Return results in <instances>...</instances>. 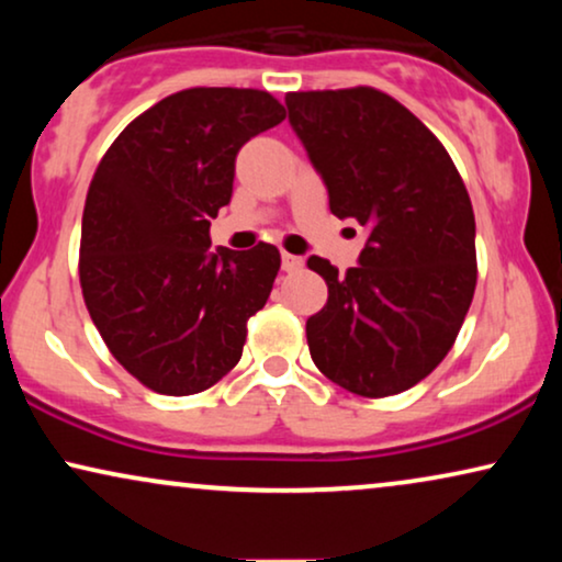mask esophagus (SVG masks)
Instances as JSON below:
<instances>
[{
	"instance_id": "34e87169",
	"label": "esophagus",
	"mask_w": 562,
	"mask_h": 562,
	"mask_svg": "<svg viewBox=\"0 0 562 562\" xmlns=\"http://www.w3.org/2000/svg\"><path fill=\"white\" fill-rule=\"evenodd\" d=\"M302 263H304V260L299 256H291V252H286V250L281 252V268H283V271H299Z\"/></svg>"
}]
</instances>
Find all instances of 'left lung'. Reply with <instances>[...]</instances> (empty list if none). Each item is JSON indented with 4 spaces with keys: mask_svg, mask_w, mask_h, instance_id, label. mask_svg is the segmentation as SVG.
<instances>
[{
    "mask_svg": "<svg viewBox=\"0 0 562 562\" xmlns=\"http://www.w3.org/2000/svg\"><path fill=\"white\" fill-rule=\"evenodd\" d=\"M329 212L368 229L358 266H306L327 304L306 319L314 366L358 396L402 394L448 356L475 291L471 196L442 143L371 87L286 94Z\"/></svg>",
    "mask_w": 562,
    "mask_h": 562,
    "instance_id": "8db88e82",
    "label": "left lung"
}]
</instances>
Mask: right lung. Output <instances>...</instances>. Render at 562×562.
<instances>
[{"label": "right lung", "mask_w": 562, "mask_h": 562, "mask_svg": "<svg viewBox=\"0 0 562 562\" xmlns=\"http://www.w3.org/2000/svg\"><path fill=\"white\" fill-rule=\"evenodd\" d=\"M286 110L258 89H187L122 130L91 179L79 276L114 358L166 396L210 389L243 356L281 256L212 248L210 220L233 199L235 158Z\"/></svg>", "instance_id": "1"}]
</instances>
